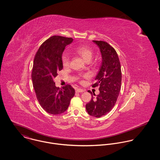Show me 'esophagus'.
I'll return each instance as SVG.
<instances>
[{
	"mask_svg": "<svg viewBox=\"0 0 160 160\" xmlns=\"http://www.w3.org/2000/svg\"><path fill=\"white\" fill-rule=\"evenodd\" d=\"M85 91L84 90V89H77L76 90V93H81V92H84Z\"/></svg>",
	"mask_w": 160,
	"mask_h": 160,
	"instance_id": "1",
	"label": "esophagus"
}]
</instances>
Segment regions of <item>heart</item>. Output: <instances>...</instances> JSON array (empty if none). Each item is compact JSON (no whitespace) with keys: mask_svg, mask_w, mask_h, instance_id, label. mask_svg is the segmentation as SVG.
<instances>
[{"mask_svg":"<svg viewBox=\"0 0 160 160\" xmlns=\"http://www.w3.org/2000/svg\"><path fill=\"white\" fill-rule=\"evenodd\" d=\"M74 52L79 55L86 62H89L93 57V52L89 46H79L74 48ZM62 63L65 68H67L70 63V56L67 52H65L62 55Z\"/></svg>","mask_w":160,"mask_h":160,"instance_id":"1","label":"heart"}]
</instances>
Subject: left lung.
Here are the masks:
<instances>
[{
    "mask_svg": "<svg viewBox=\"0 0 160 160\" xmlns=\"http://www.w3.org/2000/svg\"><path fill=\"white\" fill-rule=\"evenodd\" d=\"M100 48L102 62L93 88L99 86L98 95H92L91 100L86 108L92 116L100 118L108 113L116 102L121 86V69L118 54L110 44L105 41H93ZM89 92H91L89 91Z\"/></svg>",
    "mask_w": 160,
    "mask_h": 160,
    "instance_id": "obj_1",
    "label": "left lung"
}]
</instances>
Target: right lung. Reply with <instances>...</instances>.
Here are the masks:
<instances>
[{
    "instance_id": "add662e5",
    "label": "right lung",
    "mask_w": 160,
    "mask_h": 160,
    "mask_svg": "<svg viewBox=\"0 0 160 160\" xmlns=\"http://www.w3.org/2000/svg\"><path fill=\"white\" fill-rule=\"evenodd\" d=\"M72 38L60 36L50 37L39 48L33 62L31 78L37 99L42 108L52 114H61L68 108L75 91L67 85L55 86L53 79L63 69L62 55Z\"/></svg>"
}]
</instances>
